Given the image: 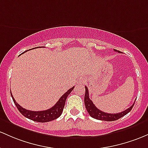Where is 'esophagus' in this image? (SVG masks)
Wrapping results in <instances>:
<instances>
[{"label": "esophagus", "mask_w": 148, "mask_h": 148, "mask_svg": "<svg viewBox=\"0 0 148 148\" xmlns=\"http://www.w3.org/2000/svg\"><path fill=\"white\" fill-rule=\"evenodd\" d=\"M86 82V78L84 77H81L79 79H78V83L80 84H84Z\"/></svg>", "instance_id": "34e87169"}]
</instances>
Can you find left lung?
I'll return each instance as SVG.
<instances>
[{"instance_id": "1", "label": "left lung", "mask_w": 148, "mask_h": 148, "mask_svg": "<svg viewBox=\"0 0 148 148\" xmlns=\"http://www.w3.org/2000/svg\"><path fill=\"white\" fill-rule=\"evenodd\" d=\"M114 51L119 52L116 50L114 49ZM86 89V92H85V97H84V103H85L86 108L90 116L91 117L94 118V119H96L98 120H102V121H115V120H117L120 119L122 116H125L126 114H127L131 110V109L134 107V103L129 108H128L127 110H124V111L121 112L119 113H116V114H109L104 112L101 111V110H99L98 108H97L95 106L93 103L92 102V100H90L89 98V92H88V89L86 86H85Z\"/></svg>"}]
</instances>
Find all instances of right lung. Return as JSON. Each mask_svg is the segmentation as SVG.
Instances as JSON below:
<instances>
[{
    "label": "right lung",
    "instance_id": "add662e5",
    "mask_svg": "<svg viewBox=\"0 0 148 148\" xmlns=\"http://www.w3.org/2000/svg\"><path fill=\"white\" fill-rule=\"evenodd\" d=\"M27 51V50H26V52ZM74 88V86L71 88L69 89L65 93L63 94L62 96L59 99V100L57 102V103L54 105V106L52 107L51 108L48 109V110H43V111H31V110H26V109L21 107L20 105L15 101V100L14 99L11 92L10 93L14 105H16L17 108L18 109L19 112L22 114L23 116L28 118L29 119L33 120V121H34L43 123L53 121V120L58 119V118L60 116L62 113L64 105H65L66 99L67 98L68 95H69V93L72 91Z\"/></svg>",
    "mask_w": 148,
    "mask_h": 148
}]
</instances>
